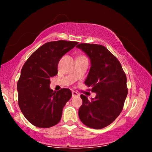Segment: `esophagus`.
<instances>
[{
    "label": "esophagus",
    "mask_w": 152,
    "mask_h": 152,
    "mask_svg": "<svg viewBox=\"0 0 152 152\" xmlns=\"http://www.w3.org/2000/svg\"><path fill=\"white\" fill-rule=\"evenodd\" d=\"M72 97H75V96H79V94L78 92H76L75 91H72Z\"/></svg>",
    "instance_id": "34e87169"
}]
</instances>
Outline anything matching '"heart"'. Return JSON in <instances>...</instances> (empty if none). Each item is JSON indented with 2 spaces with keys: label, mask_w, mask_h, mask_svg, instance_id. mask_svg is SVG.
Instances as JSON below:
<instances>
[{
  "label": "heart",
  "mask_w": 152,
  "mask_h": 152,
  "mask_svg": "<svg viewBox=\"0 0 152 152\" xmlns=\"http://www.w3.org/2000/svg\"><path fill=\"white\" fill-rule=\"evenodd\" d=\"M79 58H85V57H84V56H80Z\"/></svg>",
  "instance_id": "heart-1"
}]
</instances>
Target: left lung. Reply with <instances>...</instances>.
Returning a JSON list of instances; mask_svg holds the SVG:
<instances>
[{
    "mask_svg": "<svg viewBox=\"0 0 152 152\" xmlns=\"http://www.w3.org/2000/svg\"><path fill=\"white\" fill-rule=\"evenodd\" d=\"M76 48L91 60L84 83L96 94L91 101L80 95L79 118L87 127L99 129L113 123L122 111L128 92L127 78L119 61L104 46L80 43Z\"/></svg>",
    "mask_w": 152,
    "mask_h": 152,
    "instance_id": "1",
    "label": "left lung"
}]
</instances>
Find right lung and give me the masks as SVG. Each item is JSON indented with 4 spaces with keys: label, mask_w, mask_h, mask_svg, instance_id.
I'll use <instances>...</instances> for the list:
<instances>
[{
    "label": "right lung",
    "mask_w": 152,
    "mask_h": 152,
    "mask_svg": "<svg viewBox=\"0 0 152 152\" xmlns=\"http://www.w3.org/2000/svg\"><path fill=\"white\" fill-rule=\"evenodd\" d=\"M78 43L64 40L46 43L23 66L17 82L19 106L25 117L36 127L48 128L60 122L72 92L69 88L53 92L50 87V78L58 74L62 56Z\"/></svg>",
    "instance_id": "1"
}]
</instances>
